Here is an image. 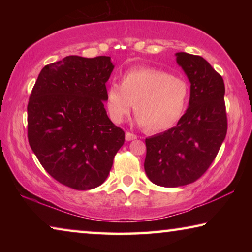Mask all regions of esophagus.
<instances>
[{
    "mask_svg": "<svg viewBox=\"0 0 252 252\" xmlns=\"http://www.w3.org/2000/svg\"><path fill=\"white\" fill-rule=\"evenodd\" d=\"M136 139V135L134 133H132V132L126 131V141H131V140H134Z\"/></svg>",
    "mask_w": 252,
    "mask_h": 252,
    "instance_id": "34e87169",
    "label": "esophagus"
}]
</instances>
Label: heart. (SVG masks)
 Returning a JSON list of instances; mask_svg holds the SVG:
<instances>
[{"label":"heart","instance_id":"b5f03b06","mask_svg":"<svg viewBox=\"0 0 252 252\" xmlns=\"http://www.w3.org/2000/svg\"><path fill=\"white\" fill-rule=\"evenodd\" d=\"M189 89L185 80L152 67L125 72L121 85L106 88L105 102L111 120L121 123L134 108L139 125L150 132L167 130L181 117Z\"/></svg>","mask_w":252,"mask_h":252}]
</instances>
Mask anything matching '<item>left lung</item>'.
Wrapping results in <instances>:
<instances>
[{"label":"left lung","instance_id":"obj_1","mask_svg":"<svg viewBox=\"0 0 252 252\" xmlns=\"http://www.w3.org/2000/svg\"><path fill=\"white\" fill-rule=\"evenodd\" d=\"M189 79V108L176 126L146 139L144 170L157 186L176 188L197 181L210 167L227 134L224 83L200 55L178 52Z\"/></svg>","mask_w":252,"mask_h":252}]
</instances>
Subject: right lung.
Instances as JSON below:
<instances>
[{
    "mask_svg": "<svg viewBox=\"0 0 252 252\" xmlns=\"http://www.w3.org/2000/svg\"><path fill=\"white\" fill-rule=\"evenodd\" d=\"M110 57L69 55L41 70L28 104V139L42 167L74 190L101 186L125 143L104 109Z\"/></svg>",
    "mask_w": 252,
    "mask_h": 252,
    "instance_id": "1",
    "label": "right lung"
}]
</instances>
